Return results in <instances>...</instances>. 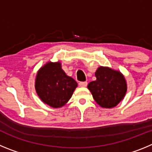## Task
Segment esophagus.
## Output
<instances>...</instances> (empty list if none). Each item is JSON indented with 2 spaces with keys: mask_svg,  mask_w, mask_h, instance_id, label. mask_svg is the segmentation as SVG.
I'll return each mask as SVG.
<instances>
[{
  "mask_svg": "<svg viewBox=\"0 0 152 152\" xmlns=\"http://www.w3.org/2000/svg\"><path fill=\"white\" fill-rule=\"evenodd\" d=\"M78 85L80 87H86V86L88 85V82L87 81H80L78 83Z\"/></svg>",
  "mask_w": 152,
  "mask_h": 152,
  "instance_id": "obj_1",
  "label": "esophagus"
}]
</instances>
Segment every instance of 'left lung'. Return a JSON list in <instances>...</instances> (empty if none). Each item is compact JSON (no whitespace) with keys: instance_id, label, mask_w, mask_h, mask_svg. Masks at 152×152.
Wrapping results in <instances>:
<instances>
[{"instance_id":"left-lung-1","label":"left lung","mask_w":152,"mask_h":152,"mask_svg":"<svg viewBox=\"0 0 152 152\" xmlns=\"http://www.w3.org/2000/svg\"><path fill=\"white\" fill-rule=\"evenodd\" d=\"M96 80L88 85L95 101L102 107H116L126 93V83L120 72L111 68L100 67L96 70Z\"/></svg>"}]
</instances>
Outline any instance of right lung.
Instances as JSON below:
<instances>
[{
	"label": "right lung",
	"instance_id": "add662e5",
	"mask_svg": "<svg viewBox=\"0 0 152 152\" xmlns=\"http://www.w3.org/2000/svg\"><path fill=\"white\" fill-rule=\"evenodd\" d=\"M77 86V82L61 69L59 62L47 63L36 75V92L44 103L53 108L64 106Z\"/></svg>",
	"mask_w": 152,
	"mask_h": 152
}]
</instances>
